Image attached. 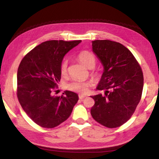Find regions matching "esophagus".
<instances>
[{
	"label": "esophagus",
	"mask_w": 159,
	"mask_h": 159,
	"mask_svg": "<svg viewBox=\"0 0 159 159\" xmlns=\"http://www.w3.org/2000/svg\"><path fill=\"white\" fill-rule=\"evenodd\" d=\"M79 99H83L84 98H85V95H79Z\"/></svg>",
	"instance_id": "esophagus-1"
}]
</instances>
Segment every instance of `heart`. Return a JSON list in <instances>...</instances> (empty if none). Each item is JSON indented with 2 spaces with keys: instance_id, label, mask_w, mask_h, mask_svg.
<instances>
[{
  "instance_id": "b5f03b06",
  "label": "heart",
  "mask_w": 159,
  "mask_h": 159,
  "mask_svg": "<svg viewBox=\"0 0 159 159\" xmlns=\"http://www.w3.org/2000/svg\"><path fill=\"white\" fill-rule=\"evenodd\" d=\"M78 60L81 62L83 65L88 69H93L95 66L96 60L93 53L88 50H82L78 54ZM67 60H64L60 66V72L61 75H65L67 72ZM93 76L97 79H99L101 77V74L99 72H93ZM91 85L90 81H80V80H74L71 83L66 84V88L69 90L73 92L79 93L80 94H85L88 91L89 87Z\"/></svg>"
}]
</instances>
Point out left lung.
Segmentation results:
<instances>
[{"label":"left lung","mask_w":159,"mask_h":159,"mask_svg":"<svg viewBox=\"0 0 159 159\" xmlns=\"http://www.w3.org/2000/svg\"><path fill=\"white\" fill-rule=\"evenodd\" d=\"M92 43L93 52L104 66L97 89L104 90V95L91 96L95 104L90 114L97 122L107 128L119 127L130 119L140 101L143 72L124 45L109 40Z\"/></svg>","instance_id":"obj_1"}]
</instances>
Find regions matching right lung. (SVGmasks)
I'll use <instances>...</instances> for the list:
<instances>
[{
    "label": "right lung",
    "mask_w": 159,
    "mask_h": 159,
    "mask_svg": "<svg viewBox=\"0 0 159 159\" xmlns=\"http://www.w3.org/2000/svg\"><path fill=\"white\" fill-rule=\"evenodd\" d=\"M80 42L45 41L21 61L17 70L18 100L28 116L41 127L53 128L65 121L79 100L77 94L71 91L66 90L59 97L52 93L61 79L63 57Z\"/></svg>",
    "instance_id": "right-lung-1"
}]
</instances>
